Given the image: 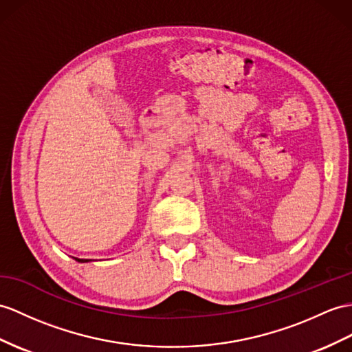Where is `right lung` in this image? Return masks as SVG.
I'll return each mask as SVG.
<instances>
[{
    "label": "right lung",
    "instance_id": "right-lung-1",
    "mask_svg": "<svg viewBox=\"0 0 352 352\" xmlns=\"http://www.w3.org/2000/svg\"><path fill=\"white\" fill-rule=\"evenodd\" d=\"M76 261H79V263H88L89 260H83V258H76Z\"/></svg>",
    "mask_w": 352,
    "mask_h": 352
}]
</instances>
